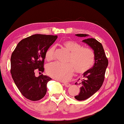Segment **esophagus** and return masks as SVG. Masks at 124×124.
Returning <instances> with one entry per match:
<instances>
[{
    "label": "esophagus",
    "mask_w": 124,
    "mask_h": 124,
    "mask_svg": "<svg viewBox=\"0 0 124 124\" xmlns=\"http://www.w3.org/2000/svg\"><path fill=\"white\" fill-rule=\"evenodd\" d=\"M64 85L65 86L67 87H70V86L71 85L70 84H69V83H64Z\"/></svg>",
    "instance_id": "obj_1"
}]
</instances>
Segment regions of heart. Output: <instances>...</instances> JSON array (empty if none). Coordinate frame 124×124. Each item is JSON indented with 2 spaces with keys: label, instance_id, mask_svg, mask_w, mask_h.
Listing matches in <instances>:
<instances>
[{
  "label": "heart",
  "instance_id": "b5f03b06",
  "mask_svg": "<svg viewBox=\"0 0 124 124\" xmlns=\"http://www.w3.org/2000/svg\"><path fill=\"white\" fill-rule=\"evenodd\" d=\"M62 45L70 52L68 62L70 64H63L58 62H52L46 66V70L50 77L60 81H68L76 72L83 74L91 68L95 61V54L89 47H83L77 42L67 40L62 42ZM55 47L52 46L47 50L46 59L53 60Z\"/></svg>",
  "mask_w": 124,
  "mask_h": 124
}]
</instances>
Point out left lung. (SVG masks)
Returning <instances> with one entry per match:
<instances>
[{
    "mask_svg": "<svg viewBox=\"0 0 124 124\" xmlns=\"http://www.w3.org/2000/svg\"><path fill=\"white\" fill-rule=\"evenodd\" d=\"M75 35L79 37H89L88 34H77ZM82 41L93 51L95 63L91 68L83 74L84 79L79 83V85H81L80 93L74 96L75 99L78 101L87 99L100 90L103 83L105 73L108 65V61L101 43L94 38L86 39Z\"/></svg>",
    "mask_w": 124,
    "mask_h": 124,
    "instance_id": "obj_1",
    "label": "left lung"
}]
</instances>
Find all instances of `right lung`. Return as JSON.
Segmentation results:
<instances>
[{"label":"right lung","instance_id":"right-lung-1","mask_svg":"<svg viewBox=\"0 0 124 124\" xmlns=\"http://www.w3.org/2000/svg\"><path fill=\"white\" fill-rule=\"evenodd\" d=\"M57 35L34 34L20 41L11 57V74L17 87L24 97L36 101L44 97L47 84L51 78L42 74L35 77L37 69L44 72L47 50Z\"/></svg>","mask_w":124,"mask_h":124}]
</instances>
